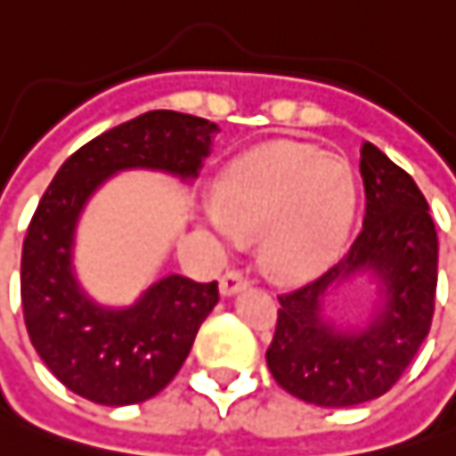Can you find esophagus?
Listing matches in <instances>:
<instances>
[{
    "mask_svg": "<svg viewBox=\"0 0 456 456\" xmlns=\"http://www.w3.org/2000/svg\"><path fill=\"white\" fill-rule=\"evenodd\" d=\"M246 287H248V279L240 272H228L220 279V294H223V297H233V294H238L240 289H246Z\"/></svg>",
    "mask_w": 456,
    "mask_h": 456,
    "instance_id": "esophagus-1",
    "label": "esophagus"
}]
</instances>
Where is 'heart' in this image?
Returning <instances> with one entry per match:
<instances>
[{
	"label": "heart",
	"instance_id": "heart-1",
	"mask_svg": "<svg viewBox=\"0 0 456 456\" xmlns=\"http://www.w3.org/2000/svg\"><path fill=\"white\" fill-rule=\"evenodd\" d=\"M358 184L350 162L312 144L273 142L220 169L200 231L220 254L258 236L266 272L299 281L327 269L350 236Z\"/></svg>",
	"mask_w": 456,
	"mask_h": 456
}]
</instances>
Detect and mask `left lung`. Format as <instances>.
Segmentation results:
<instances>
[{
  "mask_svg": "<svg viewBox=\"0 0 456 456\" xmlns=\"http://www.w3.org/2000/svg\"><path fill=\"white\" fill-rule=\"evenodd\" d=\"M362 231L317 281L279 297L266 365L287 394L314 406H358L391 391L427 340L434 317L439 243L429 205L383 151L360 147ZM365 275L377 299L365 318L326 312L335 290Z\"/></svg>",
  "mask_w": 456,
  "mask_h": 456,
  "instance_id": "8db88e82",
  "label": "left lung"
}]
</instances>
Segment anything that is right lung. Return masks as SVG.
<instances>
[{
  "mask_svg": "<svg viewBox=\"0 0 456 456\" xmlns=\"http://www.w3.org/2000/svg\"><path fill=\"white\" fill-rule=\"evenodd\" d=\"M216 134L218 124L200 116L150 111L83 144L45 190L22 246V309L37 355L73 394L103 406L157 395L218 305V281L169 273L134 305L106 306L88 297L73 266L78 220L101 184L126 169L192 183Z\"/></svg>",
  "mask_w": 456,
  "mask_h": 456,
  "instance_id": "obj_1",
  "label": "right lung"
}]
</instances>
